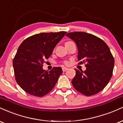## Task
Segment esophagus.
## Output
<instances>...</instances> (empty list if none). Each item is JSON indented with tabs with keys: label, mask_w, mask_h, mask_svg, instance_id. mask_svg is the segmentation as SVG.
<instances>
[{
	"label": "esophagus",
	"mask_w": 123,
	"mask_h": 123,
	"mask_svg": "<svg viewBox=\"0 0 123 123\" xmlns=\"http://www.w3.org/2000/svg\"><path fill=\"white\" fill-rule=\"evenodd\" d=\"M68 70V68L67 67H62V70H63V71H66V70Z\"/></svg>",
	"instance_id": "obj_1"
}]
</instances>
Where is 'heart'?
Masks as SVG:
<instances>
[{"label":"heart","mask_w":123,"mask_h":123,"mask_svg":"<svg viewBox=\"0 0 123 123\" xmlns=\"http://www.w3.org/2000/svg\"><path fill=\"white\" fill-rule=\"evenodd\" d=\"M65 64H68V63H67V62H65Z\"/></svg>","instance_id":"1"}]
</instances>
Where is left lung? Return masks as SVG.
<instances>
[{"mask_svg": "<svg viewBox=\"0 0 123 123\" xmlns=\"http://www.w3.org/2000/svg\"><path fill=\"white\" fill-rule=\"evenodd\" d=\"M66 36L76 43L78 64H86L84 71L75 69L74 87L86 96L99 93L108 85L113 74L115 60L110 49L103 40L90 33L75 31Z\"/></svg>", "mask_w": 123, "mask_h": 123, "instance_id": "1", "label": "left lung"}]
</instances>
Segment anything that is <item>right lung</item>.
<instances>
[{"instance_id": "right-lung-1", "label": "right lung", "mask_w": 123, "mask_h": 123, "mask_svg": "<svg viewBox=\"0 0 123 123\" xmlns=\"http://www.w3.org/2000/svg\"><path fill=\"white\" fill-rule=\"evenodd\" d=\"M66 33L36 34L25 39L19 45L13 59V67L16 81L27 93L43 97L55 87L63 73L62 68L53 67L47 71L43 66Z\"/></svg>"}]
</instances>
